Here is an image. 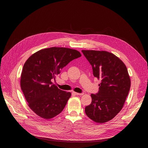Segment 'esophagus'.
<instances>
[{
	"label": "esophagus",
	"mask_w": 148,
	"mask_h": 148,
	"mask_svg": "<svg viewBox=\"0 0 148 148\" xmlns=\"http://www.w3.org/2000/svg\"><path fill=\"white\" fill-rule=\"evenodd\" d=\"M73 94H74L76 95H80V96L83 95V94H84L83 93H78V92H73Z\"/></svg>",
	"instance_id": "34e87169"
}]
</instances>
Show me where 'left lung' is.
<instances>
[{"label":"left lung","instance_id":"1","mask_svg":"<svg viewBox=\"0 0 148 148\" xmlns=\"http://www.w3.org/2000/svg\"><path fill=\"white\" fill-rule=\"evenodd\" d=\"M98 80L99 91L91 94L92 102L85 108L88 118L102 123L113 119L122 109L130 87L131 79L123 62L106 51L82 50Z\"/></svg>","mask_w":148,"mask_h":148}]
</instances>
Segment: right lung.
<instances>
[{
	"label": "right lung",
	"instance_id": "right-lung-1",
	"mask_svg": "<svg viewBox=\"0 0 148 148\" xmlns=\"http://www.w3.org/2000/svg\"><path fill=\"white\" fill-rule=\"evenodd\" d=\"M81 56L74 49L51 47L33 54L25 62L20 77V87L29 108L45 119L62 112L71 94L53 84L61 70Z\"/></svg>",
	"mask_w": 148,
	"mask_h": 148
}]
</instances>
